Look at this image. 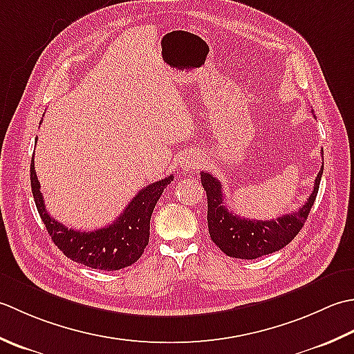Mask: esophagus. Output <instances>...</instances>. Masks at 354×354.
<instances>
[{
  "mask_svg": "<svg viewBox=\"0 0 354 354\" xmlns=\"http://www.w3.org/2000/svg\"><path fill=\"white\" fill-rule=\"evenodd\" d=\"M200 163H201V160L197 154H187L186 157H183V160L180 162V167H182V169L185 172H187V171L198 168Z\"/></svg>",
  "mask_w": 354,
  "mask_h": 354,
  "instance_id": "obj_1",
  "label": "esophagus"
}]
</instances>
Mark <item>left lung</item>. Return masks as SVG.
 Wrapping results in <instances>:
<instances>
[{"label": "left lung", "instance_id": "1", "mask_svg": "<svg viewBox=\"0 0 354 354\" xmlns=\"http://www.w3.org/2000/svg\"><path fill=\"white\" fill-rule=\"evenodd\" d=\"M322 169L324 163L315 178L312 194L298 211L266 221L241 218L229 211L225 206L221 183L212 174L203 171L201 185L207 196V227L212 241L227 257L241 259H255L283 249L304 226L310 209L318 196Z\"/></svg>", "mask_w": 354, "mask_h": 354}]
</instances>
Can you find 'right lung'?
<instances>
[{
  "label": "right lung",
  "instance_id": "right-lung-1",
  "mask_svg": "<svg viewBox=\"0 0 354 354\" xmlns=\"http://www.w3.org/2000/svg\"><path fill=\"white\" fill-rule=\"evenodd\" d=\"M174 176H168L139 191L111 225L97 230H76L56 221L47 212L39 180L30 163V185L41 220L57 249L71 261L99 270H120L134 264L149 241V220L162 192Z\"/></svg>",
  "mask_w": 354,
  "mask_h": 354
}]
</instances>
